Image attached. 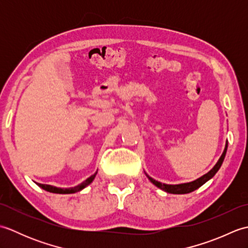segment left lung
Segmentation results:
<instances>
[{"instance_id": "1", "label": "left lung", "mask_w": 248, "mask_h": 248, "mask_svg": "<svg viewBox=\"0 0 248 248\" xmlns=\"http://www.w3.org/2000/svg\"><path fill=\"white\" fill-rule=\"evenodd\" d=\"M227 147H228V141H226V145H225V149L223 151V155H220L217 163L214 165V167L212 168V170H210L209 172L205 173V175H203L202 177H200V178L196 179V180H194L192 182L181 183V184H165V183H162V182H159V181L155 180L154 178L149 177L146 172L145 173H146L147 178L149 179L151 183H154L155 186L161 188L162 191H164L166 193H170V194H187V193H191V192L195 191V189L199 188L200 186H202V184H204L207 181H209L210 179L213 178L215 173L218 171V170L220 168V166H222L223 162H224L226 152H227Z\"/></svg>"}]
</instances>
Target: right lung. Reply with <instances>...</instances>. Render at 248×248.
Instances as JSON below:
<instances>
[{"label": "right lung", "instance_id": "add662e5", "mask_svg": "<svg viewBox=\"0 0 248 248\" xmlns=\"http://www.w3.org/2000/svg\"><path fill=\"white\" fill-rule=\"evenodd\" d=\"M97 175V171L92 175L89 178H87L85 181H83L81 184H78L77 186L73 187H68V188H62V187H56L53 186H49V184H41V183H37V186H40L41 188H44L45 191H48L50 193H55V194H72V193H77L80 192L81 189L85 188L87 186H89L93 182V180L94 179Z\"/></svg>", "mask_w": 248, "mask_h": 248}]
</instances>
